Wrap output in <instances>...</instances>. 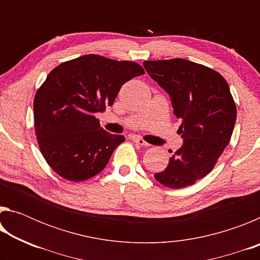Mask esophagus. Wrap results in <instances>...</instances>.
Masks as SVG:
<instances>
[{
	"instance_id": "obj_1",
	"label": "esophagus",
	"mask_w": 260,
	"mask_h": 260,
	"mask_svg": "<svg viewBox=\"0 0 260 260\" xmlns=\"http://www.w3.org/2000/svg\"><path fill=\"white\" fill-rule=\"evenodd\" d=\"M132 141H133L134 143L139 144V146H143V147H149V146H150V144L147 143L143 139L139 138V136H132Z\"/></svg>"
}]
</instances>
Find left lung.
I'll list each match as a JSON object with an SVG mask.
<instances>
[{"instance_id": "obj_1", "label": "left lung", "mask_w": 260, "mask_h": 260, "mask_svg": "<svg viewBox=\"0 0 260 260\" xmlns=\"http://www.w3.org/2000/svg\"><path fill=\"white\" fill-rule=\"evenodd\" d=\"M143 67L182 120V146L155 179L170 188L190 186L211 172L230 143L236 121L230 87L217 71L183 58L146 60Z\"/></svg>"}]
</instances>
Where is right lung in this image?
Listing matches in <instances>:
<instances>
[{"instance_id":"right-lung-1","label":"right lung","mask_w":260,"mask_h":260,"mask_svg":"<svg viewBox=\"0 0 260 260\" xmlns=\"http://www.w3.org/2000/svg\"><path fill=\"white\" fill-rule=\"evenodd\" d=\"M141 65L85 55L65 61L48 74L34 98L39 147L55 172L70 181L99 174L125 141L110 134L95 114L111 107L121 86L142 76Z\"/></svg>"}]
</instances>
